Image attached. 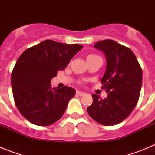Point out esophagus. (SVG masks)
Wrapping results in <instances>:
<instances>
[{
	"label": "esophagus",
	"mask_w": 155,
	"mask_h": 155,
	"mask_svg": "<svg viewBox=\"0 0 155 155\" xmlns=\"http://www.w3.org/2000/svg\"><path fill=\"white\" fill-rule=\"evenodd\" d=\"M76 94H78V95H79V96H84V94H85V93L82 92V91H78L76 92Z\"/></svg>",
	"instance_id": "esophagus-1"
}]
</instances>
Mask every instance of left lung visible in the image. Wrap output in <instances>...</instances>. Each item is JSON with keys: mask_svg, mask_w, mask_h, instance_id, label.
Instances as JSON below:
<instances>
[{"mask_svg": "<svg viewBox=\"0 0 155 155\" xmlns=\"http://www.w3.org/2000/svg\"><path fill=\"white\" fill-rule=\"evenodd\" d=\"M94 48L105 53L106 70L101 82L108 93L102 99L92 94L87 111L91 118L104 126L118 124L136 106L142 84V69L132 50L112 39L100 41Z\"/></svg>", "mask_w": 155, "mask_h": 155, "instance_id": "obj_1", "label": "left lung"}]
</instances>
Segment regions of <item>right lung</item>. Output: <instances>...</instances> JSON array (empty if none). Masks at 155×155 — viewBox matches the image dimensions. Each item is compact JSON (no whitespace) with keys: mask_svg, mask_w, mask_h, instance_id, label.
I'll use <instances>...</instances> for the list:
<instances>
[{"mask_svg":"<svg viewBox=\"0 0 155 155\" xmlns=\"http://www.w3.org/2000/svg\"><path fill=\"white\" fill-rule=\"evenodd\" d=\"M83 46L45 40L25 50L12 73V92L18 109L37 126H49L62 117L75 89L53 88L51 79L64 70Z\"/></svg>","mask_w":155,"mask_h":155,"instance_id":"right-lung-1","label":"right lung"}]
</instances>
